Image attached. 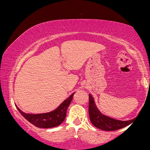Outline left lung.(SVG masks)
I'll use <instances>...</instances> for the list:
<instances>
[{
	"instance_id": "obj_1",
	"label": "left lung",
	"mask_w": 150,
	"mask_h": 150,
	"mask_svg": "<svg viewBox=\"0 0 150 150\" xmlns=\"http://www.w3.org/2000/svg\"><path fill=\"white\" fill-rule=\"evenodd\" d=\"M88 113H89V118L91 123L95 127L106 131H112L120 129L129 125L134 120V119L127 121L116 120V119L102 114L97 108L94 99L91 94H89Z\"/></svg>"
}]
</instances>
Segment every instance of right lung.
Instances as JSON below:
<instances>
[{
    "instance_id": "add662e5",
    "label": "right lung",
    "mask_w": 150,
    "mask_h": 150,
    "mask_svg": "<svg viewBox=\"0 0 150 150\" xmlns=\"http://www.w3.org/2000/svg\"><path fill=\"white\" fill-rule=\"evenodd\" d=\"M74 94V93H72L68 99L63 101L55 110L50 112L36 114H26L19 110V108L17 106L16 107L20 114L28 122H30L35 127L43 128V129L55 127L60 125L64 121L66 116L67 109L72 100Z\"/></svg>"
}]
</instances>
